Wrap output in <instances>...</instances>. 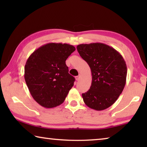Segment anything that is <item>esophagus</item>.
I'll list each match as a JSON object with an SVG mask.
<instances>
[{
    "label": "esophagus",
    "instance_id": "1",
    "mask_svg": "<svg viewBox=\"0 0 147 147\" xmlns=\"http://www.w3.org/2000/svg\"><path fill=\"white\" fill-rule=\"evenodd\" d=\"M80 75H78V76H76V80L77 81H78L79 80H80Z\"/></svg>",
    "mask_w": 147,
    "mask_h": 147
}]
</instances>
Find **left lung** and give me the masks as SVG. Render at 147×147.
Here are the masks:
<instances>
[{
  "instance_id": "obj_1",
  "label": "left lung",
  "mask_w": 147,
  "mask_h": 147,
  "mask_svg": "<svg viewBox=\"0 0 147 147\" xmlns=\"http://www.w3.org/2000/svg\"><path fill=\"white\" fill-rule=\"evenodd\" d=\"M89 65L92 74L90 89L82 94L89 108L101 111L115 102L125 86L127 67L121 54L101 43L80 44L76 47Z\"/></svg>"
}]
</instances>
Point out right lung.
I'll return each instance as SVG.
<instances>
[{
    "instance_id": "right-lung-1",
    "label": "right lung",
    "mask_w": 147,
    "mask_h": 147,
    "mask_svg": "<svg viewBox=\"0 0 147 147\" xmlns=\"http://www.w3.org/2000/svg\"><path fill=\"white\" fill-rule=\"evenodd\" d=\"M75 50L69 44L50 43L29 56L24 67V79L39 105L53 108L64 102L75 80L69 74L65 61Z\"/></svg>"
}]
</instances>
